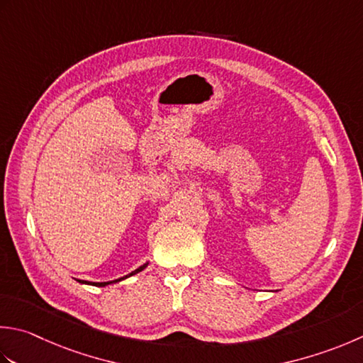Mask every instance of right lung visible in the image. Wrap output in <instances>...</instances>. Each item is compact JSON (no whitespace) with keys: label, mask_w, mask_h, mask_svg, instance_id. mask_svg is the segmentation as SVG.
Segmentation results:
<instances>
[{"label":"right lung","mask_w":363,"mask_h":363,"mask_svg":"<svg viewBox=\"0 0 363 363\" xmlns=\"http://www.w3.org/2000/svg\"><path fill=\"white\" fill-rule=\"evenodd\" d=\"M147 264H149V262H145L143 266H140L138 269H135V271H133V272H130L129 275L121 277V279H118V280H111V281H86V280H78V281L83 283V285H92V286H108V285H113V283H118V281H121V280L129 279V277H132V275H135V274L141 272V271H143V269H146V267H147Z\"/></svg>","instance_id":"1"}]
</instances>
